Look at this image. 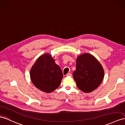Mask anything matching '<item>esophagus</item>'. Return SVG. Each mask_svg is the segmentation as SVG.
<instances>
[{
	"mask_svg": "<svg viewBox=\"0 0 125 125\" xmlns=\"http://www.w3.org/2000/svg\"><path fill=\"white\" fill-rule=\"evenodd\" d=\"M66 75L67 76H72V74H71V73H68V74H67Z\"/></svg>",
	"mask_w": 125,
	"mask_h": 125,
	"instance_id": "1",
	"label": "esophagus"
}]
</instances>
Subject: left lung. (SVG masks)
<instances>
[{"mask_svg": "<svg viewBox=\"0 0 125 125\" xmlns=\"http://www.w3.org/2000/svg\"><path fill=\"white\" fill-rule=\"evenodd\" d=\"M73 75L78 89L85 93H90L101 83L104 70L95 57L86 53L77 57L76 68Z\"/></svg>", "mask_w": 125, "mask_h": 125, "instance_id": "left-lung-1", "label": "left lung"}]
</instances>
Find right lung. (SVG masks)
<instances>
[{
  "mask_svg": "<svg viewBox=\"0 0 125 125\" xmlns=\"http://www.w3.org/2000/svg\"><path fill=\"white\" fill-rule=\"evenodd\" d=\"M32 82L44 92L51 93L60 85L63 74L60 67L49 53L41 56L30 71Z\"/></svg>",
  "mask_w": 125,
  "mask_h": 125,
  "instance_id": "1",
  "label": "right lung"
}]
</instances>
